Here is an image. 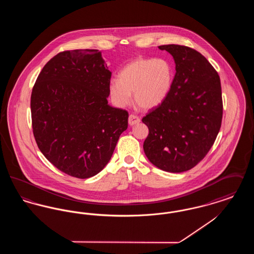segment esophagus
I'll return each instance as SVG.
<instances>
[{"label": "esophagus", "mask_w": 254, "mask_h": 254, "mask_svg": "<svg viewBox=\"0 0 254 254\" xmlns=\"http://www.w3.org/2000/svg\"><path fill=\"white\" fill-rule=\"evenodd\" d=\"M141 121V119L137 116V115H134V114H130L129 117H128V124L129 126H134V125H137L139 124Z\"/></svg>", "instance_id": "obj_1"}]
</instances>
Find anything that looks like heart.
<instances>
[{
	"label": "heart",
	"instance_id": "heart-1",
	"mask_svg": "<svg viewBox=\"0 0 254 254\" xmlns=\"http://www.w3.org/2000/svg\"><path fill=\"white\" fill-rule=\"evenodd\" d=\"M172 70L167 61L138 58L127 64L109 82L110 96L118 107H126L134 100L139 108L151 109L159 106L169 94Z\"/></svg>",
	"mask_w": 254,
	"mask_h": 254
}]
</instances>
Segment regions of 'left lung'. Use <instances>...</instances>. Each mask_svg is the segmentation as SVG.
<instances>
[{"label": "left lung", "mask_w": 254, "mask_h": 254, "mask_svg": "<svg viewBox=\"0 0 254 254\" xmlns=\"http://www.w3.org/2000/svg\"><path fill=\"white\" fill-rule=\"evenodd\" d=\"M158 48L172 55L176 73L166 99L142 119L149 131L144 151L158 169L184 172L204 159L220 130V77L195 49L180 45Z\"/></svg>", "instance_id": "obj_1"}]
</instances>
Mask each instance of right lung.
I'll list each match as a JSON object with an SVG mask.
<instances>
[{
	"label": "right lung",
	"mask_w": 254,
	"mask_h": 254,
	"mask_svg": "<svg viewBox=\"0 0 254 254\" xmlns=\"http://www.w3.org/2000/svg\"><path fill=\"white\" fill-rule=\"evenodd\" d=\"M110 78L98 49H76L50 59L33 86L30 108L38 147L73 177L99 173L127 128V111L109 105Z\"/></svg>",
	"instance_id": "add662e5"
}]
</instances>
